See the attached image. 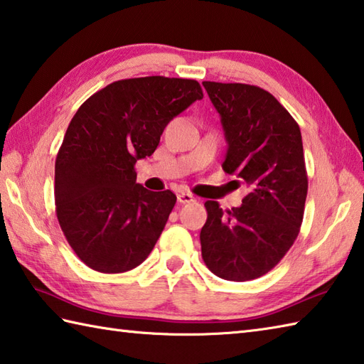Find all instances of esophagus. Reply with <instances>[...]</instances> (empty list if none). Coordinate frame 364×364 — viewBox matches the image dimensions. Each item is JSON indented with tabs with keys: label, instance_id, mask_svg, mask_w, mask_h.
<instances>
[{
	"label": "esophagus",
	"instance_id": "1",
	"mask_svg": "<svg viewBox=\"0 0 364 364\" xmlns=\"http://www.w3.org/2000/svg\"><path fill=\"white\" fill-rule=\"evenodd\" d=\"M176 198H178V203H191V202H194V196L192 194H189V192H180V194L176 196Z\"/></svg>",
	"mask_w": 364,
	"mask_h": 364
}]
</instances>
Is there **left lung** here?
I'll use <instances>...</instances> for the list:
<instances>
[{"mask_svg": "<svg viewBox=\"0 0 364 364\" xmlns=\"http://www.w3.org/2000/svg\"><path fill=\"white\" fill-rule=\"evenodd\" d=\"M223 124L225 173L237 175L249 194L223 211L206 200L202 257L227 281L267 274L294 245L308 196L300 126L277 99L254 85L203 82Z\"/></svg>", "mask_w": 364, "mask_h": 364, "instance_id": "left-lung-1", "label": "left lung"}]
</instances>
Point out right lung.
<instances>
[{"label":"right lung","instance_id":"1","mask_svg":"<svg viewBox=\"0 0 364 364\" xmlns=\"http://www.w3.org/2000/svg\"><path fill=\"white\" fill-rule=\"evenodd\" d=\"M202 97L196 80L151 75L107 85L77 110L56 154L55 203L64 237L85 265L124 273L153 251L176 196L145 189L134 166Z\"/></svg>","mask_w":364,"mask_h":364}]
</instances>
